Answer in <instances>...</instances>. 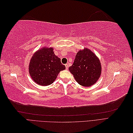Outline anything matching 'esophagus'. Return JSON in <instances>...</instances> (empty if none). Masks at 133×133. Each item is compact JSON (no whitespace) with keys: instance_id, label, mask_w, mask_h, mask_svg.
<instances>
[{"instance_id":"esophagus-1","label":"esophagus","mask_w":133,"mask_h":133,"mask_svg":"<svg viewBox=\"0 0 133 133\" xmlns=\"http://www.w3.org/2000/svg\"><path fill=\"white\" fill-rule=\"evenodd\" d=\"M65 66V68H66V69H68V68H69V65H68V64H66Z\"/></svg>"}]
</instances>
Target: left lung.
Returning <instances> with one entry per match:
<instances>
[{"instance_id":"1","label":"left lung","mask_w":133,"mask_h":133,"mask_svg":"<svg viewBox=\"0 0 133 133\" xmlns=\"http://www.w3.org/2000/svg\"><path fill=\"white\" fill-rule=\"evenodd\" d=\"M101 64L97 57L89 49L78 51L73 64L69 68L80 85L90 87L95 84L101 74Z\"/></svg>"}]
</instances>
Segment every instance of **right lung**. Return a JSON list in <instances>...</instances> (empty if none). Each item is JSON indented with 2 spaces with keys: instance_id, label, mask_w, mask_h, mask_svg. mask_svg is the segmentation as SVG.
Listing matches in <instances>:
<instances>
[{
  "instance_id": "add662e5",
  "label": "right lung",
  "mask_w": 133,
  "mask_h": 133,
  "mask_svg": "<svg viewBox=\"0 0 133 133\" xmlns=\"http://www.w3.org/2000/svg\"><path fill=\"white\" fill-rule=\"evenodd\" d=\"M65 66L56 56L52 48H43L32 57L29 66L30 75L39 85H49L53 83Z\"/></svg>"
}]
</instances>
